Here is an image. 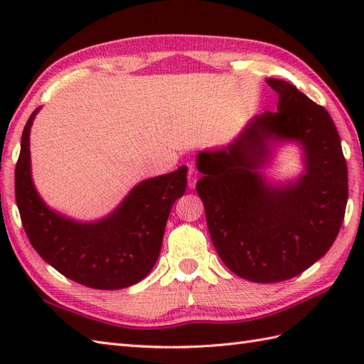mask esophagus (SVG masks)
I'll use <instances>...</instances> for the list:
<instances>
[{
    "label": "esophagus",
    "instance_id": "1",
    "mask_svg": "<svg viewBox=\"0 0 364 364\" xmlns=\"http://www.w3.org/2000/svg\"><path fill=\"white\" fill-rule=\"evenodd\" d=\"M188 178H189V188L191 189H194L196 188V183H197V172H196V168L194 167H189V175H188Z\"/></svg>",
    "mask_w": 364,
    "mask_h": 364
}]
</instances>
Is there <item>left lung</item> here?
Segmentation results:
<instances>
[{"mask_svg": "<svg viewBox=\"0 0 364 364\" xmlns=\"http://www.w3.org/2000/svg\"><path fill=\"white\" fill-rule=\"evenodd\" d=\"M277 112H262L236 137L197 154V192L215 252L237 277L275 283L328 252L343 225L347 164L330 114L292 84L269 78ZM294 143L304 170L275 182L264 173L276 150Z\"/></svg>", "mask_w": 364, "mask_h": 364, "instance_id": "obj_1", "label": "left lung"}]
</instances>
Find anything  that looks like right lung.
<instances>
[{
    "mask_svg": "<svg viewBox=\"0 0 364 364\" xmlns=\"http://www.w3.org/2000/svg\"><path fill=\"white\" fill-rule=\"evenodd\" d=\"M41 107L21 134L15 200L36 252L70 280L94 289H122L150 274L159 258L170 210L184 196L188 167L137 183L119 206L97 220H76L53 210L31 172L29 134Z\"/></svg>",
    "mask_w": 364,
    "mask_h": 364,
    "instance_id": "add662e5",
    "label": "right lung"
}]
</instances>
